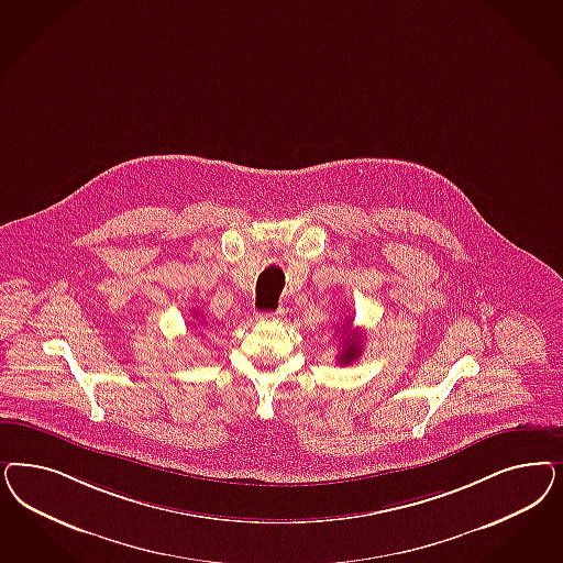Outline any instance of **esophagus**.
I'll use <instances>...</instances> for the list:
<instances>
[{
  "instance_id": "esophagus-1",
  "label": "esophagus",
  "mask_w": 563,
  "mask_h": 563,
  "mask_svg": "<svg viewBox=\"0 0 563 563\" xmlns=\"http://www.w3.org/2000/svg\"><path fill=\"white\" fill-rule=\"evenodd\" d=\"M284 312L275 310V312H256V321H277Z\"/></svg>"
}]
</instances>
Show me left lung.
<instances>
[{"mask_svg":"<svg viewBox=\"0 0 563 563\" xmlns=\"http://www.w3.org/2000/svg\"><path fill=\"white\" fill-rule=\"evenodd\" d=\"M350 327H345L344 340H342V350H340V354H338V363L340 364H352L361 354H363V335L361 333H354L351 329V333H346V329Z\"/></svg>","mask_w":563,"mask_h":563,"instance_id":"left-lung-1","label":"left lung"}]
</instances>
